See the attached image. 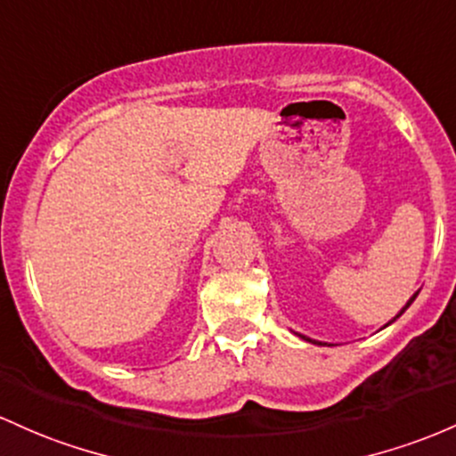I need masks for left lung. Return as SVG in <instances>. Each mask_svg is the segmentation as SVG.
<instances>
[{"label": "left lung", "instance_id": "obj_1", "mask_svg": "<svg viewBox=\"0 0 456 456\" xmlns=\"http://www.w3.org/2000/svg\"><path fill=\"white\" fill-rule=\"evenodd\" d=\"M415 297H418V292H415V294H413V297H411V298H409V301H407V305H404V307H403V309H400V312H398V316H396V318H400V316H403V314H404V309H407V307H409V305H411V303L415 301ZM396 318H394V320H396ZM394 320H389V322H387V324H392V322H394ZM387 324H385V327H387ZM298 338L307 339V342L320 344V346H322V342H316V339H309V338H305V335H301V333H298Z\"/></svg>", "mask_w": 456, "mask_h": 456}]
</instances>
